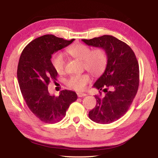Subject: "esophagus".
Wrapping results in <instances>:
<instances>
[{
  "mask_svg": "<svg viewBox=\"0 0 158 158\" xmlns=\"http://www.w3.org/2000/svg\"><path fill=\"white\" fill-rule=\"evenodd\" d=\"M77 95H78V97H86V94L82 93V92H78V93H77Z\"/></svg>",
  "mask_w": 158,
  "mask_h": 158,
  "instance_id": "obj_1",
  "label": "esophagus"
}]
</instances>
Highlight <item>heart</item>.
Listing matches in <instances>:
<instances>
[{"label": "heart", "instance_id": "heart-1", "mask_svg": "<svg viewBox=\"0 0 158 158\" xmlns=\"http://www.w3.org/2000/svg\"><path fill=\"white\" fill-rule=\"evenodd\" d=\"M66 52L77 60L82 61L83 68L94 76L102 74L108 64L107 53L102 48L92 49L86 45L78 44L69 47L66 49ZM52 64L58 74L64 73L66 60L62 53H55L52 57ZM90 81V76L84 74L70 76L67 80L66 84L68 87L72 89L82 91L85 89L87 84Z\"/></svg>", "mask_w": 158, "mask_h": 158}]
</instances>
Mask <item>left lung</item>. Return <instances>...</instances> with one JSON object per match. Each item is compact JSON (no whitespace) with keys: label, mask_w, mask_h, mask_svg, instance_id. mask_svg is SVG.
I'll use <instances>...</instances> for the list:
<instances>
[{"label":"left lung","mask_w":158,"mask_h":158,"mask_svg":"<svg viewBox=\"0 0 158 158\" xmlns=\"http://www.w3.org/2000/svg\"><path fill=\"white\" fill-rule=\"evenodd\" d=\"M82 41L105 49L107 53L106 70L93 86L100 90V95H95L97 105L88 116L97 123H111L127 113L137 92L139 69L136 56L127 44L111 35ZM101 90L106 93L104 97Z\"/></svg>","instance_id":"left-lung-1"}]
</instances>
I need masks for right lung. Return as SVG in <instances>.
I'll return each instance as SVG.
<instances>
[{
	"instance_id": "add662e5",
	"label": "right lung",
	"mask_w": 158,
	"mask_h": 158,
	"mask_svg": "<svg viewBox=\"0 0 158 158\" xmlns=\"http://www.w3.org/2000/svg\"><path fill=\"white\" fill-rule=\"evenodd\" d=\"M74 40L45 35L31 41L19 58L17 78L23 97L30 110L44 123H55L61 121L78 98L72 90H61L58 97L51 95L48 91V84L52 80H57V76L52 64V54Z\"/></svg>"
}]
</instances>
